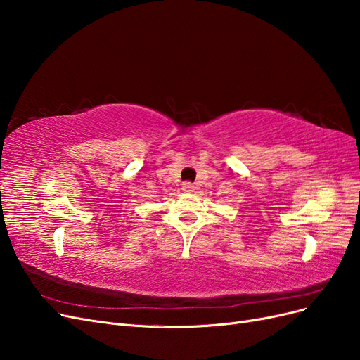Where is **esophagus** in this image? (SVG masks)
I'll use <instances>...</instances> for the list:
<instances>
[{"label":"esophagus","mask_w":360,"mask_h":360,"mask_svg":"<svg viewBox=\"0 0 360 360\" xmlns=\"http://www.w3.org/2000/svg\"><path fill=\"white\" fill-rule=\"evenodd\" d=\"M181 189H183L184 192H193V189H195V188H193V184H192V183H189V181H188V183H183V188H181Z\"/></svg>","instance_id":"34e87169"}]
</instances>
